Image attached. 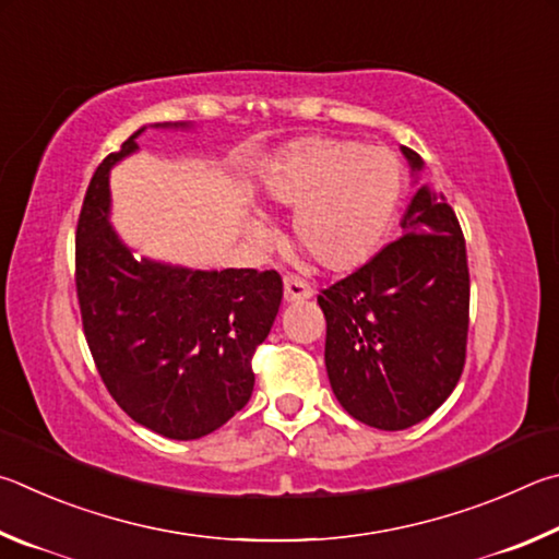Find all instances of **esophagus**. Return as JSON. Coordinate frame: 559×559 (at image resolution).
Here are the masks:
<instances>
[{"mask_svg": "<svg viewBox=\"0 0 559 559\" xmlns=\"http://www.w3.org/2000/svg\"><path fill=\"white\" fill-rule=\"evenodd\" d=\"M314 292L307 285L305 280L299 277H285V299L287 301H305L309 299Z\"/></svg>", "mask_w": 559, "mask_h": 559, "instance_id": "34e87169", "label": "esophagus"}]
</instances>
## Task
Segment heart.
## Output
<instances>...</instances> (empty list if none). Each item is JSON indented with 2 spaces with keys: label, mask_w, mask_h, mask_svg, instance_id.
<instances>
[{
  "label": "heart",
  "mask_w": 559,
  "mask_h": 559,
  "mask_svg": "<svg viewBox=\"0 0 559 559\" xmlns=\"http://www.w3.org/2000/svg\"><path fill=\"white\" fill-rule=\"evenodd\" d=\"M264 203L292 213V242L331 274L354 272L380 250L403 195V166L380 146L336 136H301L264 162ZM248 238L267 248L274 230L258 215Z\"/></svg>",
  "instance_id": "heart-1"
}]
</instances>
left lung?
<instances>
[{
  "instance_id": "8db88e82",
  "label": "left lung",
  "mask_w": 559,
  "mask_h": 559,
  "mask_svg": "<svg viewBox=\"0 0 559 559\" xmlns=\"http://www.w3.org/2000/svg\"><path fill=\"white\" fill-rule=\"evenodd\" d=\"M403 154L423 169L417 152ZM400 228L397 240L317 297L334 395L350 417L385 432L423 423L452 395L468 336L466 242L444 193L419 186Z\"/></svg>"
}]
</instances>
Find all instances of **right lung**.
Masks as SVG:
<instances>
[{"label": "right lung", "mask_w": 559, "mask_h": 559, "mask_svg": "<svg viewBox=\"0 0 559 559\" xmlns=\"http://www.w3.org/2000/svg\"><path fill=\"white\" fill-rule=\"evenodd\" d=\"M140 132L97 166L78 215L83 334L107 393L134 423L169 439H199L248 405L252 356L280 311L282 277L171 267L124 248L107 223V174L136 150Z\"/></svg>", "instance_id": "1"}]
</instances>
